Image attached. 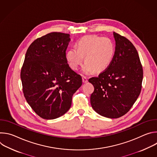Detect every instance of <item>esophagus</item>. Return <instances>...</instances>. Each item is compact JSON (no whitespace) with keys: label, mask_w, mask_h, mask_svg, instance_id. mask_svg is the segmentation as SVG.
I'll return each mask as SVG.
<instances>
[{"label":"esophagus","mask_w":157,"mask_h":157,"mask_svg":"<svg viewBox=\"0 0 157 157\" xmlns=\"http://www.w3.org/2000/svg\"><path fill=\"white\" fill-rule=\"evenodd\" d=\"M82 82L83 83H86L87 82V78H86L85 76H82Z\"/></svg>","instance_id":"34e87169"}]
</instances>
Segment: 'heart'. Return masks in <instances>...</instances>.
<instances>
[{
    "label": "heart",
    "mask_w": 157,
    "mask_h": 157,
    "mask_svg": "<svg viewBox=\"0 0 157 157\" xmlns=\"http://www.w3.org/2000/svg\"><path fill=\"white\" fill-rule=\"evenodd\" d=\"M76 48H71L66 53L65 58L73 70H77L84 64L82 71L89 74L93 71H105L113 61L115 55V45L110 38L98 35H88L81 38L76 43Z\"/></svg>",
    "instance_id": "heart-1"
}]
</instances>
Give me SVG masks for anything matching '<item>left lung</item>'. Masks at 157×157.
I'll return each mask as SVG.
<instances>
[{
  "instance_id": "1",
  "label": "left lung",
  "mask_w": 157,
  "mask_h": 157,
  "mask_svg": "<svg viewBox=\"0 0 157 157\" xmlns=\"http://www.w3.org/2000/svg\"><path fill=\"white\" fill-rule=\"evenodd\" d=\"M116 50L108 68L89 79L94 87L91 104L99 115L116 119L125 115L137 101L142 89L143 69L139 54L125 37L114 32Z\"/></svg>"
}]
</instances>
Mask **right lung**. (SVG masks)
Wrapping results in <instances>:
<instances>
[{
	"instance_id": "add662e5",
	"label": "right lung",
	"mask_w": 157,
	"mask_h": 157,
	"mask_svg": "<svg viewBox=\"0 0 157 157\" xmlns=\"http://www.w3.org/2000/svg\"><path fill=\"white\" fill-rule=\"evenodd\" d=\"M70 35L52 32L35 40L29 47L20 78L27 102L40 117L55 119L70 109L82 78L65 58Z\"/></svg>"
}]
</instances>
